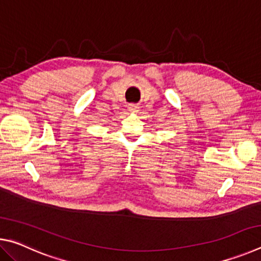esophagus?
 Instances as JSON below:
<instances>
[{"mask_svg":"<svg viewBox=\"0 0 261 261\" xmlns=\"http://www.w3.org/2000/svg\"><path fill=\"white\" fill-rule=\"evenodd\" d=\"M127 109H129L130 113H138L139 112V107H138V106H136V105H130L129 108H127Z\"/></svg>","mask_w":261,"mask_h":261,"instance_id":"1","label":"esophagus"}]
</instances>
